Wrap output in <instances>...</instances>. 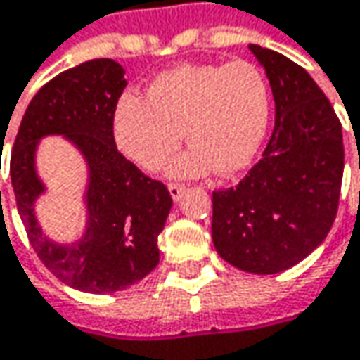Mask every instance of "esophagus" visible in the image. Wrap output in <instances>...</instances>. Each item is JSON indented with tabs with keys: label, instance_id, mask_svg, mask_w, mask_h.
Wrapping results in <instances>:
<instances>
[{
	"label": "esophagus",
	"instance_id": "obj_1",
	"mask_svg": "<svg viewBox=\"0 0 360 360\" xmlns=\"http://www.w3.org/2000/svg\"><path fill=\"white\" fill-rule=\"evenodd\" d=\"M169 193H171V198H173L175 202H179L181 195L185 193V185H177V183H171V185H169Z\"/></svg>",
	"mask_w": 360,
	"mask_h": 360
}]
</instances>
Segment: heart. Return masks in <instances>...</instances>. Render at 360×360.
<instances>
[{"label":"heart","instance_id":"b5f03b06","mask_svg":"<svg viewBox=\"0 0 360 360\" xmlns=\"http://www.w3.org/2000/svg\"><path fill=\"white\" fill-rule=\"evenodd\" d=\"M146 96L123 92L117 98L115 146L140 169L156 171L185 136L191 146L169 165L171 177L243 171L270 125V86L249 61L183 63L158 74Z\"/></svg>","mask_w":360,"mask_h":360}]
</instances>
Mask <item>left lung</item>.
<instances>
[{
    "instance_id": "left-lung-1",
    "label": "left lung",
    "mask_w": 360,
    "mask_h": 360,
    "mask_svg": "<svg viewBox=\"0 0 360 360\" xmlns=\"http://www.w3.org/2000/svg\"><path fill=\"white\" fill-rule=\"evenodd\" d=\"M270 80L276 119L262 160L237 187L212 193L218 255L251 274H278L328 237L344 173L342 125L309 74L249 45Z\"/></svg>"
}]
</instances>
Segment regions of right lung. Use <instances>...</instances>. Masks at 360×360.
Listing matches in <instances>:
<instances>
[{"mask_svg":"<svg viewBox=\"0 0 360 360\" xmlns=\"http://www.w3.org/2000/svg\"><path fill=\"white\" fill-rule=\"evenodd\" d=\"M125 86V70L113 59H92L59 74L30 101L10 158L18 212L37 255L61 282L92 295L123 290L158 266V235L173 206L169 189L115 146L111 119ZM55 135L76 147L86 165V226L72 244L51 240L36 216V202L49 191L36 154Z\"/></svg>","mask_w":360,"mask_h":360,"instance_id":"right-lung-1","label":"right lung"}]
</instances>
